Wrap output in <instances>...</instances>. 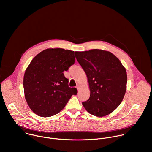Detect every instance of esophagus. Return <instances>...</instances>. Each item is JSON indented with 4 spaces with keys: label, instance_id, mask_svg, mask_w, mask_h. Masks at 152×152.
Instances as JSON below:
<instances>
[{
    "label": "esophagus",
    "instance_id": "34e87169",
    "mask_svg": "<svg viewBox=\"0 0 152 152\" xmlns=\"http://www.w3.org/2000/svg\"><path fill=\"white\" fill-rule=\"evenodd\" d=\"M76 88L77 89V90H79V89H80V86H79V85H77Z\"/></svg>",
    "mask_w": 152,
    "mask_h": 152
}]
</instances>
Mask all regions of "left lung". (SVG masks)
I'll list each match as a JSON object with an SVG mask.
<instances>
[{"instance_id": "left-lung-1", "label": "left lung", "mask_w": 152, "mask_h": 152, "mask_svg": "<svg viewBox=\"0 0 152 152\" xmlns=\"http://www.w3.org/2000/svg\"><path fill=\"white\" fill-rule=\"evenodd\" d=\"M76 58L85 72L90 98L82 102L85 110L97 117L113 112L121 103L126 91L127 73L112 53L99 49L75 52Z\"/></svg>"}]
</instances>
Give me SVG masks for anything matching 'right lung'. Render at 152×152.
I'll return each mask as SVG.
<instances>
[{
    "instance_id": "1",
    "label": "right lung",
    "mask_w": 152,
    "mask_h": 152,
    "mask_svg": "<svg viewBox=\"0 0 152 152\" xmlns=\"http://www.w3.org/2000/svg\"><path fill=\"white\" fill-rule=\"evenodd\" d=\"M75 62V52L64 49H48L32 60L25 71L23 87L31 110L42 117L55 115L67 103L76 88L69 86L64 76Z\"/></svg>"
}]
</instances>
